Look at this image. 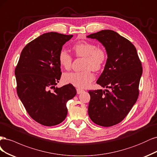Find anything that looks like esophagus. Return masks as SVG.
Masks as SVG:
<instances>
[{"label":"esophagus","instance_id":"1","mask_svg":"<svg viewBox=\"0 0 157 157\" xmlns=\"http://www.w3.org/2000/svg\"><path fill=\"white\" fill-rule=\"evenodd\" d=\"M76 90H77V93L79 94H80V93H82V92H83L84 90H83V89H79V88H78L77 89H76Z\"/></svg>","mask_w":157,"mask_h":157}]
</instances>
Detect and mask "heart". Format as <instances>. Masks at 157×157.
<instances>
[{
	"label": "heart",
	"mask_w": 157,
	"mask_h": 157,
	"mask_svg": "<svg viewBox=\"0 0 157 157\" xmlns=\"http://www.w3.org/2000/svg\"><path fill=\"white\" fill-rule=\"evenodd\" d=\"M73 51L77 57H85L84 69L82 72H72L65 73L63 75L64 83L72 84L79 88H86L94 79L92 69L97 71L102 68L107 59V54L105 50L97 48L93 43L88 42H79L72 47ZM58 60L60 65L66 70L71 67L72 58L67 52L61 50L60 52Z\"/></svg>",
	"instance_id": "1"
}]
</instances>
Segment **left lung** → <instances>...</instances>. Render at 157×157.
Wrapping results in <instances>:
<instances>
[{
    "mask_svg": "<svg viewBox=\"0 0 157 157\" xmlns=\"http://www.w3.org/2000/svg\"><path fill=\"white\" fill-rule=\"evenodd\" d=\"M103 45L108 59L97 83L109 90H89L88 113L93 123L102 126L119 123L137 101L142 67L134 45L112 30L89 35Z\"/></svg>",
    "mask_w": 157,
    "mask_h": 157,
    "instance_id": "left-lung-1",
    "label": "left lung"
}]
</instances>
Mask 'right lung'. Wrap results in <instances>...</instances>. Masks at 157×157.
Instances as JSON below:
<instances>
[{"label":"right lung","instance_id":"add662e5","mask_svg":"<svg viewBox=\"0 0 157 157\" xmlns=\"http://www.w3.org/2000/svg\"><path fill=\"white\" fill-rule=\"evenodd\" d=\"M72 36L42 34L23 48L15 70L19 99L29 115L44 126L62 123L68 113L67 102L76 94L71 84L55 87L61 75L59 54Z\"/></svg>","mask_w":157,"mask_h":157}]
</instances>
